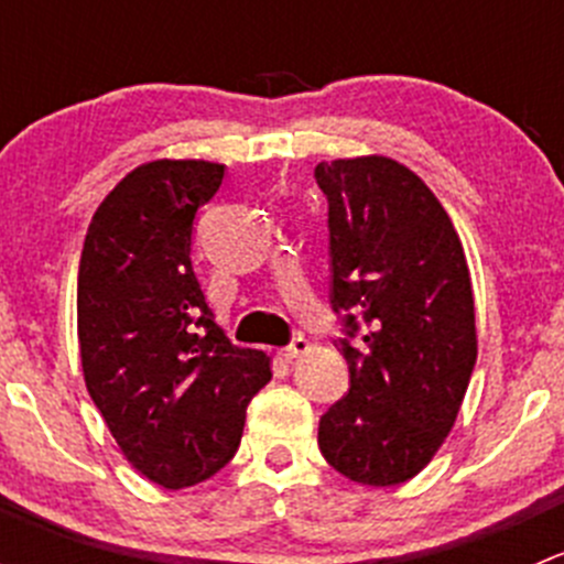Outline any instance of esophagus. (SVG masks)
I'll use <instances>...</instances> for the list:
<instances>
[{
	"label": "esophagus",
	"instance_id": "obj_1",
	"mask_svg": "<svg viewBox=\"0 0 564 564\" xmlns=\"http://www.w3.org/2000/svg\"><path fill=\"white\" fill-rule=\"evenodd\" d=\"M308 349H311L308 338L297 335V338H292V344H289L286 349H281V355H283V360H294V357L305 355V351H308Z\"/></svg>",
	"mask_w": 564,
	"mask_h": 564
}]
</instances>
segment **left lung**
Masks as SVG:
<instances>
[{
	"label": "left lung",
	"mask_w": 564,
	"mask_h": 564,
	"mask_svg": "<svg viewBox=\"0 0 564 564\" xmlns=\"http://www.w3.org/2000/svg\"><path fill=\"white\" fill-rule=\"evenodd\" d=\"M329 305L349 392L318 420V451L362 486L417 475L458 417L477 360L469 267L451 215L390 158L318 163ZM357 334L360 341H355Z\"/></svg>",
	"instance_id": "1"
}]
</instances>
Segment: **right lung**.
Masks as SVG:
<instances>
[{"label":"right lung","mask_w":564,"mask_h":564,"mask_svg":"<svg viewBox=\"0 0 564 564\" xmlns=\"http://www.w3.org/2000/svg\"><path fill=\"white\" fill-rule=\"evenodd\" d=\"M226 166L155 161L93 215L78 264L84 382L124 458L163 488L207 480L235 458L270 357L215 324L191 264L196 213Z\"/></svg>","instance_id":"right-lung-1"}]
</instances>
